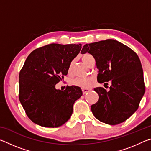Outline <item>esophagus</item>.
I'll return each mask as SVG.
<instances>
[{"instance_id":"esophagus-1","label":"esophagus","mask_w":151,"mask_h":151,"mask_svg":"<svg viewBox=\"0 0 151 151\" xmlns=\"http://www.w3.org/2000/svg\"><path fill=\"white\" fill-rule=\"evenodd\" d=\"M82 91H83V93L84 94H85L86 93H87V92L91 91V89L88 88H82Z\"/></svg>"}]
</instances>
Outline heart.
<instances>
[{
  "label": "heart",
  "instance_id": "b5f03b06",
  "mask_svg": "<svg viewBox=\"0 0 151 151\" xmlns=\"http://www.w3.org/2000/svg\"><path fill=\"white\" fill-rule=\"evenodd\" d=\"M82 60L83 61L84 63H85L86 65H88L90 60L93 58V57L91 55L88 54V53H85L82 55L81 57ZM74 65V61H72L70 63L69 66H68V73H71L73 70V67ZM93 78H76L75 80L73 81V85L78 86H81V87H88L89 86L91 85V84L92 82H93Z\"/></svg>",
  "mask_w": 151,
  "mask_h": 151
}]
</instances>
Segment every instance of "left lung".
<instances>
[{
    "label": "left lung",
    "mask_w": 151,
    "mask_h": 151,
    "mask_svg": "<svg viewBox=\"0 0 151 151\" xmlns=\"http://www.w3.org/2000/svg\"><path fill=\"white\" fill-rule=\"evenodd\" d=\"M81 52L93 56L99 83L111 81L109 91L94 88L99 100L91 106L93 115L111 125L125 121L139 108L145 92L143 70L137 53L113 39L86 44Z\"/></svg>",
    "instance_id": "left-lung-1"
}]
</instances>
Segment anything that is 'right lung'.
<instances>
[{
    "instance_id": "add662e5",
    "label": "right lung",
    "mask_w": 151,
    "mask_h": 151,
    "mask_svg": "<svg viewBox=\"0 0 151 151\" xmlns=\"http://www.w3.org/2000/svg\"><path fill=\"white\" fill-rule=\"evenodd\" d=\"M81 44L47 45L28 56L19 73V100L28 117L40 126L58 127L70 118L73 104L83 95L79 86L55 85L67 75Z\"/></svg>"
}]
</instances>
